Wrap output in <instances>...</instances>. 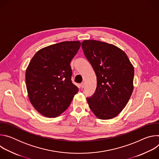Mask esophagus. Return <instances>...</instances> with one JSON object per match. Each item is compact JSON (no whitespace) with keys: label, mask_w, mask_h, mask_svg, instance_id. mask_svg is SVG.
<instances>
[{"label":"esophagus","mask_w":159,"mask_h":159,"mask_svg":"<svg viewBox=\"0 0 159 159\" xmlns=\"http://www.w3.org/2000/svg\"><path fill=\"white\" fill-rule=\"evenodd\" d=\"M80 87L81 88H84L85 87V83L84 82H82L81 84H80Z\"/></svg>","instance_id":"esophagus-1"}]
</instances>
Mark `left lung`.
<instances>
[{
	"label": "left lung",
	"mask_w": 159,
	"mask_h": 159,
	"mask_svg": "<svg viewBox=\"0 0 159 159\" xmlns=\"http://www.w3.org/2000/svg\"><path fill=\"white\" fill-rule=\"evenodd\" d=\"M82 48L97 77L96 91L87 98L88 104L98 118H115L125 108L133 93L134 67L126 54L113 44L84 40Z\"/></svg>",
	"instance_id": "8db88e82"
}]
</instances>
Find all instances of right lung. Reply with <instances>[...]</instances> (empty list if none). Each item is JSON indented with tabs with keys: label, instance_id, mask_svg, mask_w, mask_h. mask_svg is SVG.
I'll use <instances>...</instances> for the list:
<instances>
[{
	"label": "right lung",
	"instance_id": "right-lung-1",
	"mask_svg": "<svg viewBox=\"0 0 159 159\" xmlns=\"http://www.w3.org/2000/svg\"><path fill=\"white\" fill-rule=\"evenodd\" d=\"M80 44L74 41L50 45L37 52L30 61L26 71L28 94L33 106L43 116H59L78 93L71 80L70 63Z\"/></svg>",
	"mask_w": 159,
	"mask_h": 159
}]
</instances>
